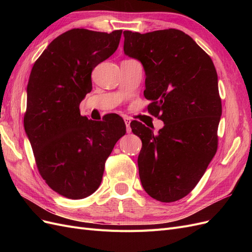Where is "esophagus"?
Instances as JSON below:
<instances>
[{
    "label": "esophagus",
    "mask_w": 252,
    "mask_h": 252,
    "mask_svg": "<svg viewBox=\"0 0 252 252\" xmlns=\"http://www.w3.org/2000/svg\"><path fill=\"white\" fill-rule=\"evenodd\" d=\"M124 122H125V125H126V130L128 133L131 132V128H130V119L128 117L124 118Z\"/></svg>",
    "instance_id": "34e87169"
}]
</instances>
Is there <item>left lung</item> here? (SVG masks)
I'll return each mask as SVG.
<instances>
[{"mask_svg": "<svg viewBox=\"0 0 252 252\" xmlns=\"http://www.w3.org/2000/svg\"><path fill=\"white\" fill-rule=\"evenodd\" d=\"M123 34L124 53L139 60L146 74L148 112L165 124L155 134L141 122L130 123L143 144L138 158L142 186L159 202H175L196 186L218 149L222 103L216 67L181 30Z\"/></svg>", "mask_w": 252, "mask_h": 252, "instance_id": "obj_1", "label": "left lung"}]
</instances>
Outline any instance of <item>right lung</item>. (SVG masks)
Segmentation results:
<instances>
[{
  "mask_svg": "<svg viewBox=\"0 0 252 252\" xmlns=\"http://www.w3.org/2000/svg\"><path fill=\"white\" fill-rule=\"evenodd\" d=\"M121 35L122 30H68L48 45L30 72L25 132L41 177L68 199L95 191L106 159L126 133L118 114L95 122L80 113V103L93 89L91 72L113 55Z\"/></svg>",
  "mask_w": 252,
  "mask_h": 252,
  "instance_id": "right-lung-1",
  "label": "right lung"
}]
</instances>
